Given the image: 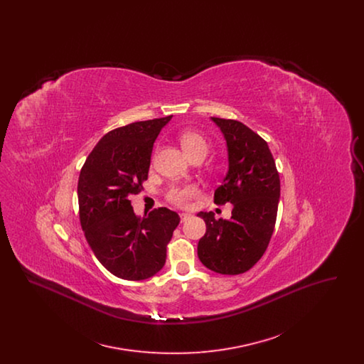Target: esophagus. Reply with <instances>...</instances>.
<instances>
[{"mask_svg": "<svg viewBox=\"0 0 364 364\" xmlns=\"http://www.w3.org/2000/svg\"><path fill=\"white\" fill-rule=\"evenodd\" d=\"M192 215L191 214H187V213H181L180 214V218H181V223H184V221H187L188 218H191Z\"/></svg>", "mask_w": 364, "mask_h": 364, "instance_id": "1", "label": "esophagus"}]
</instances>
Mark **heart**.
Wrapping results in <instances>:
<instances>
[{"mask_svg":"<svg viewBox=\"0 0 364 364\" xmlns=\"http://www.w3.org/2000/svg\"><path fill=\"white\" fill-rule=\"evenodd\" d=\"M180 143L191 158H195V156L205 158L210 149V140L198 131H184L180 135ZM198 192H199L198 187L193 184L176 186L168 191L166 199L178 208H187L190 206L191 200L196 198Z\"/></svg>","mask_w":364,"mask_h":364,"instance_id":"1","label":"heart"}]
</instances>
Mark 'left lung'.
<instances>
[{"label":"left lung","instance_id":"8db88e82","mask_svg":"<svg viewBox=\"0 0 364 364\" xmlns=\"http://www.w3.org/2000/svg\"><path fill=\"white\" fill-rule=\"evenodd\" d=\"M213 122L224 132L229 154V171L214 192V203H232V217L198 214L206 223L198 257L210 270L236 276L252 269L267 250L277 220L279 174L267 141L257 132L230 119Z\"/></svg>","mask_w":364,"mask_h":364}]
</instances>
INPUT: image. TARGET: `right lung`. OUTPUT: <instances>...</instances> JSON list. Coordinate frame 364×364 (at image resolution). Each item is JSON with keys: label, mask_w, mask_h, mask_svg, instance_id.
Wrapping results in <instances>:
<instances>
[{"label": "right lung", "mask_w": 364, "mask_h": 364, "mask_svg": "<svg viewBox=\"0 0 364 364\" xmlns=\"http://www.w3.org/2000/svg\"><path fill=\"white\" fill-rule=\"evenodd\" d=\"M171 119L132 122L107 132L80 171L79 218L87 242L97 259L122 279L156 274L180 223L178 214L166 208L139 218L131 203L149 177L156 136Z\"/></svg>", "instance_id": "right-lung-1"}]
</instances>
